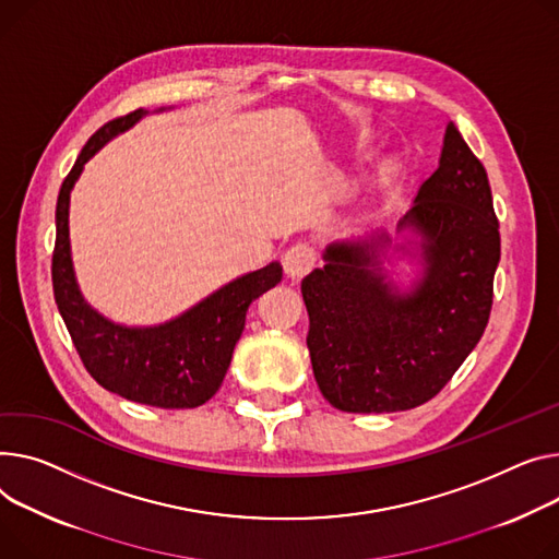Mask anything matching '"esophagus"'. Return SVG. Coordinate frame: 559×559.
<instances>
[{
    "mask_svg": "<svg viewBox=\"0 0 559 559\" xmlns=\"http://www.w3.org/2000/svg\"><path fill=\"white\" fill-rule=\"evenodd\" d=\"M314 263H317V249L306 240L294 242L283 255V267L289 278L306 276L314 267Z\"/></svg>",
    "mask_w": 559,
    "mask_h": 559,
    "instance_id": "esophagus-1",
    "label": "esophagus"
}]
</instances>
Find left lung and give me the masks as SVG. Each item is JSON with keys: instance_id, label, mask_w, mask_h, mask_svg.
I'll return each instance as SVG.
<instances>
[{"instance_id": "8db88e82", "label": "left lung", "mask_w": 559, "mask_h": 559, "mask_svg": "<svg viewBox=\"0 0 559 559\" xmlns=\"http://www.w3.org/2000/svg\"><path fill=\"white\" fill-rule=\"evenodd\" d=\"M425 238V278L400 296L376 245H332L301 281L308 348L323 397L348 414L420 406L448 384L486 332L501 255L488 173L454 123L440 164L402 222Z\"/></svg>"}]
</instances>
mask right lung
Masks as SVG:
<instances>
[{
    "instance_id": "add662e5",
    "label": "right lung",
    "mask_w": 559,
    "mask_h": 559,
    "mask_svg": "<svg viewBox=\"0 0 559 559\" xmlns=\"http://www.w3.org/2000/svg\"><path fill=\"white\" fill-rule=\"evenodd\" d=\"M141 117L143 109H134L98 128L60 186L51 258L53 296L81 361L103 389L139 404L195 408L213 397L225 380L251 301L281 283L283 267L270 263L236 278L193 310L157 328L115 325L83 301L69 255V193L98 147Z\"/></svg>"
}]
</instances>
